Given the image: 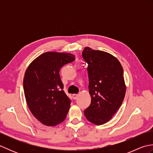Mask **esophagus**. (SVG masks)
<instances>
[{
	"label": "esophagus",
	"mask_w": 153,
	"mask_h": 153,
	"mask_svg": "<svg viewBox=\"0 0 153 153\" xmlns=\"http://www.w3.org/2000/svg\"><path fill=\"white\" fill-rule=\"evenodd\" d=\"M72 98L74 100H76L77 98H78V95H77V94H74V95H72Z\"/></svg>",
	"instance_id": "obj_1"
}]
</instances>
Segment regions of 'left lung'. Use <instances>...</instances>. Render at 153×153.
Segmentation results:
<instances>
[{"mask_svg":"<svg viewBox=\"0 0 153 153\" xmlns=\"http://www.w3.org/2000/svg\"><path fill=\"white\" fill-rule=\"evenodd\" d=\"M88 64L89 90L91 102L84 110L87 120L102 125L111 119L121 106L126 93L123 70L112 54L85 47L82 52Z\"/></svg>","mask_w":153,"mask_h":153,"instance_id":"obj_1","label":"left lung"}]
</instances>
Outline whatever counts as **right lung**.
<instances>
[{"mask_svg":"<svg viewBox=\"0 0 153 153\" xmlns=\"http://www.w3.org/2000/svg\"><path fill=\"white\" fill-rule=\"evenodd\" d=\"M75 60L73 54L47 52L30 64L24 78L25 100L31 112L47 126L65 120L71 100L65 93L60 70Z\"/></svg>","mask_w":153,"mask_h":153,"instance_id":"1","label":"right lung"}]
</instances>
